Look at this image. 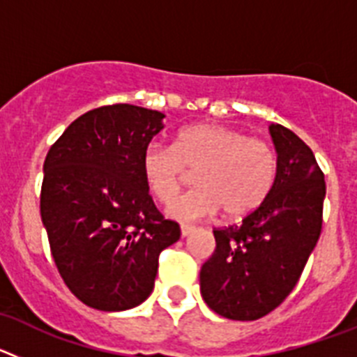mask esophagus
<instances>
[{
  "instance_id": "1",
  "label": "esophagus",
  "mask_w": 357,
  "mask_h": 357,
  "mask_svg": "<svg viewBox=\"0 0 357 357\" xmlns=\"http://www.w3.org/2000/svg\"><path fill=\"white\" fill-rule=\"evenodd\" d=\"M195 227L193 225H182L181 227V236L182 238H188L189 234H193Z\"/></svg>"
}]
</instances>
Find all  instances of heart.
Wrapping results in <instances>:
<instances>
[{"label": "heart", "instance_id": "heart-1", "mask_svg": "<svg viewBox=\"0 0 357 357\" xmlns=\"http://www.w3.org/2000/svg\"><path fill=\"white\" fill-rule=\"evenodd\" d=\"M188 172H195L197 189L173 202L169 218L197 222L222 209L225 218L238 220L272 193L277 155L266 141L218 123L182 128L172 146L151 143L141 155L144 188L160 204L176 197Z\"/></svg>", "mask_w": 357, "mask_h": 357}]
</instances>
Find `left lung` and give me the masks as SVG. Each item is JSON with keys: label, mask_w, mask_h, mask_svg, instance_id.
<instances>
[{"label": "left lung", "mask_w": 357, "mask_h": 357, "mask_svg": "<svg viewBox=\"0 0 357 357\" xmlns=\"http://www.w3.org/2000/svg\"><path fill=\"white\" fill-rule=\"evenodd\" d=\"M272 193L239 225L214 229L216 248L200 270L206 304L229 320H257L284 302L317 247L326 181L313 151L282 125Z\"/></svg>", "instance_id": "1"}]
</instances>
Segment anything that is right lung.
I'll return each mask as SVG.
<instances>
[{"mask_svg": "<svg viewBox=\"0 0 357 357\" xmlns=\"http://www.w3.org/2000/svg\"><path fill=\"white\" fill-rule=\"evenodd\" d=\"M164 114L130 103L77 118L44 160L40 218L69 291L89 307L125 311L150 296L159 255L181 238L141 176Z\"/></svg>", "mask_w": 357, "mask_h": 357, "instance_id": "right-lung-1", "label": "right lung"}]
</instances>
